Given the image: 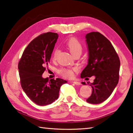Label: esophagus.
I'll use <instances>...</instances> for the list:
<instances>
[{
    "label": "esophagus",
    "instance_id": "obj_1",
    "mask_svg": "<svg viewBox=\"0 0 133 133\" xmlns=\"http://www.w3.org/2000/svg\"><path fill=\"white\" fill-rule=\"evenodd\" d=\"M73 83L75 84V85H80L81 84V82H78V81H74V82H73Z\"/></svg>",
    "mask_w": 133,
    "mask_h": 133
}]
</instances>
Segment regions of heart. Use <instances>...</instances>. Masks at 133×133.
<instances>
[{
	"mask_svg": "<svg viewBox=\"0 0 133 133\" xmlns=\"http://www.w3.org/2000/svg\"><path fill=\"white\" fill-rule=\"evenodd\" d=\"M65 47L71 53L73 56H75L77 55L81 54L83 50V47L81 43L76 38H71L66 42L65 44ZM59 50H55L53 55V59L54 60H56L57 57L59 55ZM76 68H62L59 70L60 74L64 77L70 78L74 76V71L76 70Z\"/></svg>",
	"mask_w": 133,
	"mask_h": 133,
	"instance_id": "1",
	"label": "heart"
}]
</instances>
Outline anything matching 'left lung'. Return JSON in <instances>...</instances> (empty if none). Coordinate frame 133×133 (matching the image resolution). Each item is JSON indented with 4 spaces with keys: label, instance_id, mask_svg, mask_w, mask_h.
Returning <instances> with one entry per match:
<instances>
[{
    "label": "left lung",
    "instance_id": "1",
    "mask_svg": "<svg viewBox=\"0 0 133 133\" xmlns=\"http://www.w3.org/2000/svg\"><path fill=\"white\" fill-rule=\"evenodd\" d=\"M89 50L88 64L83 70L81 77L94 76L92 94L87 102L99 104L112 94L119 79L120 61L111 42L99 32H91L86 35ZM83 85H86L82 82Z\"/></svg>",
    "mask_w": 133,
    "mask_h": 133
}]
</instances>
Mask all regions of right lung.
Masks as SVG:
<instances>
[{"label": "right lung", "mask_w": 133, "mask_h": 133, "mask_svg": "<svg viewBox=\"0 0 133 133\" xmlns=\"http://www.w3.org/2000/svg\"><path fill=\"white\" fill-rule=\"evenodd\" d=\"M58 34L48 32L39 35L25 48L18 68L22 89L32 102L39 105L51 104L59 98V90L66 81L43 78Z\"/></svg>", "instance_id": "obj_1"}]
</instances>
